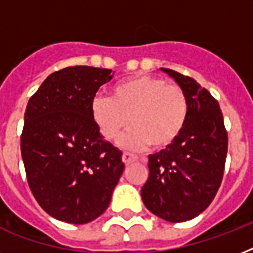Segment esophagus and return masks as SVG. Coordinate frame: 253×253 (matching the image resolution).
<instances>
[{
  "label": "esophagus",
  "instance_id": "1",
  "mask_svg": "<svg viewBox=\"0 0 253 253\" xmlns=\"http://www.w3.org/2000/svg\"><path fill=\"white\" fill-rule=\"evenodd\" d=\"M122 160L126 166H128V164H131V163L138 162V156H135V155L132 154H128V152H123Z\"/></svg>",
  "mask_w": 253,
  "mask_h": 253
}]
</instances>
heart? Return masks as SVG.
<instances>
[{"instance_id":"heart-1","label":"heart","mask_w":253,"mask_h":253,"mask_svg":"<svg viewBox=\"0 0 253 253\" xmlns=\"http://www.w3.org/2000/svg\"><path fill=\"white\" fill-rule=\"evenodd\" d=\"M91 115L99 132L114 140L132 126L121 146L130 150L167 148L184 130L189 101L184 89L156 76H136L114 86L110 97H97Z\"/></svg>"}]
</instances>
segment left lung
<instances>
[{
	"instance_id": "8db88e82",
	"label": "left lung",
	"mask_w": 253,
	"mask_h": 253,
	"mask_svg": "<svg viewBox=\"0 0 253 253\" xmlns=\"http://www.w3.org/2000/svg\"><path fill=\"white\" fill-rule=\"evenodd\" d=\"M188 95L189 117L180 136L148 156L150 176L142 200L167 222H185L211 204L223 178L228 138L219 103L194 79L168 68Z\"/></svg>"
}]
</instances>
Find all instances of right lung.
Segmentation results:
<instances>
[{"label":"right lung","instance_id":"right-lung-1","mask_svg":"<svg viewBox=\"0 0 253 253\" xmlns=\"http://www.w3.org/2000/svg\"><path fill=\"white\" fill-rule=\"evenodd\" d=\"M111 69L76 65L51 73L29 99L21 135L27 182L47 214L72 224L98 218L122 176V152L91 115Z\"/></svg>","mask_w":253,"mask_h":253}]
</instances>
